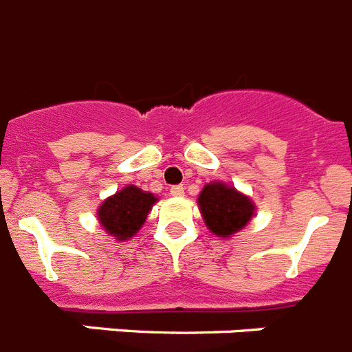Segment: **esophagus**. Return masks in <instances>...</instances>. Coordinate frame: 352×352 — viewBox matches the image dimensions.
<instances>
[{"instance_id":"1","label":"esophagus","mask_w":352,"mask_h":352,"mask_svg":"<svg viewBox=\"0 0 352 352\" xmlns=\"http://www.w3.org/2000/svg\"><path fill=\"white\" fill-rule=\"evenodd\" d=\"M170 195H174V197H179V195H183V186L182 185L170 186Z\"/></svg>"}]
</instances>
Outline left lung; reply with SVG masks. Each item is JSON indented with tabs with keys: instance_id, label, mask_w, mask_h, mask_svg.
<instances>
[{
	"instance_id": "left-lung-1",
	"label": "left lung",
	"mask_w": 352,
	"mask_h": 352,
	"mask_svg": "<svg viewBox=\"0 0 352 352\" xmlns=\"http://www.w3.org/2000/svg\"><path fill=\"white\" fill-rule=\"evenodd\" d=\"M199 208L210 231L222 238L243 229L254 213L250 199L223 183H210L204 186L199 195Z\"/></svg>"
}]
</instances>
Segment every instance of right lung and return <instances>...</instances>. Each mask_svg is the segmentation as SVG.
I'll return each mask as SVG.
<instances>
[{
    "label": "right lung",
    "instance_id": "right-lung-1",
    "mask_svg": "<svg viewBox=\"0 0 352 352\" xmlns=\"http://www.w3.org/2000/svg\"><path fill=\"white\" fill-rule=\"evenodd\" d=\"M157 197L153 194L130 185L102 204L98 210V220L109 234L123 241L141 229Z\"/></svg>",
    "mask_w": 352,
    "mask_h": 352
}]
</instances>
